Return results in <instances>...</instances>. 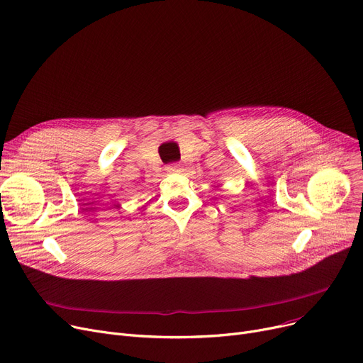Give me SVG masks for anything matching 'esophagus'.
Returning a JSON list of instances; mask_svg holds the SVG:
<instances>
[{
	"label": "esophagus",
	"mask_w": 363,
	"mask_h": 363,
	"mask_svg": "<svg viewBox=\"0 0 363 363\" xmlns=\"http://www.w3.org/2000/svg\"><path fill=\"white\" fill-rule=\"evenodd\" d=\"M166 171L169 174H177V172H181V166L178 163H172V164H167L166 166Z\"/></svg>",
	"instance_id": "1"
}]
</instances>
